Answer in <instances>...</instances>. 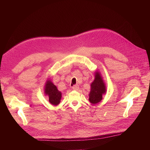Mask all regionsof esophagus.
<instances>
[{
  "label": "esophagus",
  "instance_id": "obj_1",
  "mask_svg": "<svg viewBox=\"0 0 150 150\" xmlns=\"http://www.w3.org/2000/svg\"><path fill=\"white\" fill-rule=\"evenodd\" d=\"M79 86H78V84L77 85H75V86H74L73 87H72V89H73V90H74V91H77V90H78L79 89Z\"/></svg>",
  "mask_w": 150,
  "mask_h": 150
}]
</instances>
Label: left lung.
Segmentation results:
<instances>
[{
	"instance_id": "obj_1",
	"label": "left lung",
	"mask_w": 150,
	"mask_h": 150,
	"mask_svg": "<svg viewBox=\"0 0 150 150\" xmlns=\"http://www.w3.org/2000/svg\"><path fill=\"white\" fill-rule=\"evenodd\" d=\"M94 76V80L91 84L89 100L92 104L96 105L103 99V95L106 92V86L99 71H96Z\"/></svg>"
}]
</instances>
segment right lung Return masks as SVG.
Here are the masks:
<instances>
[{
    "instance_id": "1",
    "label": "right lung",
    "mask_w": 150,
    "mask_h": 150,
    "mask_svg": "<svg viewBox=\"0 0 150 150\" xmlns=\"http://www.w3.org/2000/svg\"><path fill=\"white\" fill-rule=\"evenodd\" d=\"M44 93L48 96L50 103L54 106H57L59 104L62 97V93L59 91L50 78L46 81L44 86Z\"/></svg>"
}]
</instances>
